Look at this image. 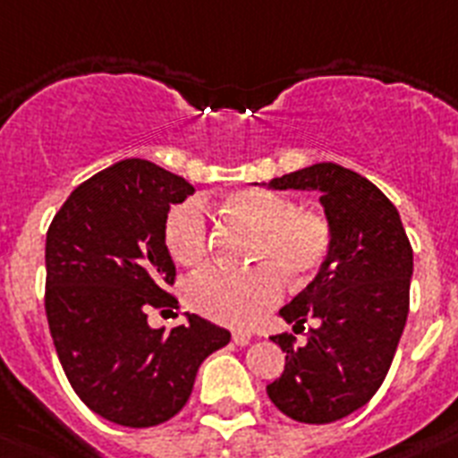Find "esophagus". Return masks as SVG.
I'll list each match as a JSON object with an SVG mask.
<instances>
[{"mask_svg":"<svg viewBox=\"0 0 458 458\" xmlns=\"http://www.w3.org/2000/svg\"><path fill=\"white\" fill-rule=\"evenodd\" d=\"M232 339H233V344H238V346H248V344H250V339H252V335H250V332H245V330H236L232 335Z\"/></svg>","mask_w":458,"mask_h":458,"instance_id":"obj_1","label":"esophagus"}]
</instances>
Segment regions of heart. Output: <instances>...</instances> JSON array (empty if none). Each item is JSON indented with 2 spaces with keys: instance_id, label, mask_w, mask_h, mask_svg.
Wrapping results in <instances>:
<instances>
[{
  "instance_id": "heart-1",
  "label": "heart",
  "mask_w": 458,
  "mask_h": 458,
  "mask_svg": "<svg viewBox=\"0 0 458 458\" xmlns=\"http://www.w3.org/2000/svg\"><path fill=\"white\" fill-rule=\"evenodd\" d=\"M226 210L257 229L250 269L210 264L187 281L189 306L206 318L233 327H250L283 297V276L309 281L323 269L332 250V225L318 210L297 208L271 189H241L226 199ZM164 243L180 264H199L210 248V222L201 201L189 199L168 213Z\"/></svg>"
}]
</instances>
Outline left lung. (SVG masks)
Returning <instances> with one entry per match:
<instances>
[{"instance_id":"1","label":"left lung","mask_w":458,"mask_h":458,"mask_svg":"<svg viewBox=\"0 0 458 458\" xmlns=\"http://www.w3.org/2000/svg\"><path fill=\"white\" fill-rule=\"evenodd\" d=\"M269 187L318 191L332 250L318 276L281 309L294 332L311 325L301 346L290 332L271 337L285 353V369L267 393L300 424H332L368 405L386 379L410 311V238L386 196L337 164L294 170Z\"/></svg>"}]
</instances>
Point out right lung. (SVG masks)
<instances>
[{
	"instance_id": "add662e5",
	"label": "right lung",
	"mask_w": 458,
	"mask_h": 458,
	"mask_svg": "<svg viewBox=\"0 0 458 458\" xmlns=\"http://www.w3.org/2000/svg\"><path fill=\"white\" fill-rule=\"evenodd\" d=\"M191 194L184 177L126 158L79 184L48 226L53 346L74 393L112 424L149 428L175 417L201 362L232 339L194 313L170 332L147 323L149 311L177 309L164 225Z\"/></svg>"
}]
</instances>
